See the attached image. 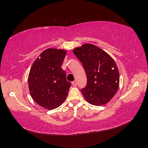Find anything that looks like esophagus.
I'll return each mask as SVG.
<instances>
[{"instance_id": "1", "label": "esophagus", "mask_w": 148, "mask_h": 148, "mask_svg": "<svg viewBox=\"0 0 148 148\" xmlns=\"http://www.w3.org/2000/svg\"><path fill=\"white\" fill-rule=\"evenodd\" d=\"M72 86H76V85H77V82H76V81L72 82Z\"/></svg>"}]
</instances>
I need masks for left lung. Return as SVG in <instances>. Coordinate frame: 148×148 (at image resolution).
Returning <instances> with one entry per match:
<instances>
[{
    "instance_id": "8db88e82",
    "label": "left lung",
    "mask_w": 148,
    "mask_h": 148,
    "mask_svg": "<svg viewBox=\"0 0 148 148\" xmlns=\"http://www.w3.org/2000/svg\"><path fill=\"white\" fill-rule=\"evenodd\" d=\"M83 64L87 85L82 92L89 103L102 106L113 98L118 89L119 74L116 62L104 50L86 44L73 50Z\"/></svg>"
}]
</instances>
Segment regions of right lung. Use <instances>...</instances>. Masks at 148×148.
Listing matches in <instances>:
<instances>
[{
	"instance_id": "obj_1",
	"label": "right lung",
	"mask_w": 148,
	"mask_h": 148,
	"mask_svg": "<svg viewBox=\"0 0 148 148\" xmlns=\"http://www.w3.org/2000/svg\"><path fill=\"white\" fill-rule=\"evenodd\" d=\"M66 51L47 49L35 60L30 70L29 88L32 99L48 110L59 107L68 95L71 82L61 69Z\"/></svg>"
}]
</instances>
